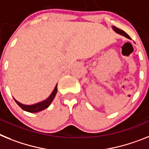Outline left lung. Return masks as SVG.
Returning a JSON list of instances; mask_svg holds the SVG:
<instances>
[{"instance_id": "1", "label": "left lung", "mask_w": 149, "mask_h": 149, "mask_svg": "<svg viewBox=\"0 0 149 149\" xmlns=\"http://www.w3.org/2000/svg\"><path fill=\"white\" fill-rule=\"evenodd\" d=\"M112 28H113V30H114V31H115L116 32V33H119V34H121V35H122V36H125V37H127V38L131 39L130 37H129L128 34H127V33H125V32L124 31H122V30H121V29H119V28H116V27H115V26H112Z\"/></svg>"}]
</instances>
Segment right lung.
Listing matches in <instances>:
<instances>
[{"label":"right lung","mask_w":149,"mask_h":149,"mask_svg":"<svg viewBox=\"0 0 149 149\" xmlns=\"http://www.w3.org/2000/svg\"><path fill=\"white\" fill-rule=\"evenodd\" d=\"M57 84L55 85V88H54L53 91L52 92V94H50V96L47 98L46 100H43L42 102H40V103H37L36 104H33V105H24V104H22V103H19V101H17L16 100H15V103H17L18 105L21 107V108L24 111H27V112H40V111L43 110L45 109L48 108V107H49V105L51 104V103L52 102L53 99L55 98V94L57 93Z\"/></svg>","instance_id":"obj_1"}]
</instances>
